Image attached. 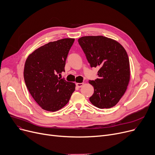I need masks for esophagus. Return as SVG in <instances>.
<instances>
[{"mask_svg": "<svg viewBox=\"0 0 155 155\" xmlns=\"http://www.w3.org/2000/svg\"><path fill=\"white\" fill-rule=\"evenodd\" d=\"M76 86L78 87H81V86L83 85V83H76Z\"/></svg>", "mask_w": 155, "mask_h": 155, "instance_id": "esophagus-1", "label": "esophagus"}]
</instances>
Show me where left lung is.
<instances>
[{
  "mask_svg": "<svg viewBox=\"0 0 155 155\" xmlns=\"http://www.w3.org/2000/svg\"><path fill=\"white\" fill-rule=\"evenodd\" d=\"M91 68H99L98 78L90 80L94 93L91 104L99 108H110L119 101L130 79L129 61L126 50L117 41L103 36L78 39Z\"/></svg>",
  "mask_w": 155,
  "mask_h": 155,
  "instance_id": "8db88e82",
  "label": "left lung"
}]
</instances>
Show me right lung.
Instances as JSON below:
<instances>
[{
    "label": "right lung",
    "mask_w": 155,
    "mask_h": 155,
    "mask_svg": "<svg viewBox=\"0 0 155 155\" xmlns=\"http://www.w3.org/2000/svg\"><path fill=\"white\" fill-rule=\"evenodd\" d=\"M74 41V38H64L49 42L35 50L26 61V86L35 101L47 111L55 112L64 107L75 90L74 83L58 76L65 72Z\"/></svg>",
    "instance_id": "right-lung-1"
}]
</instances>
